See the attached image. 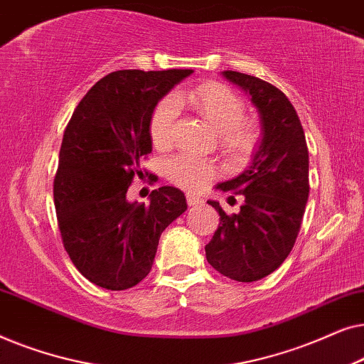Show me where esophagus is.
<instances>
[{
	"mask_svg": "<svg viewBox=\"0 0 364 364\" xmlns=\"http://www.w3.org/2000/svg\"><path fill=\"white\" fill-rule=\"evenodd\" d=\"M186 198H187V203H188V205H191V207L200 205V203L203 202L200 197H197V196H196V193H187V197H186Z\"/></svg>",
	"mask_w": 364,
	"mask_h": 364,
	"instance_id": "obj_1",
	"label": "esophagus"
}]
</instances>
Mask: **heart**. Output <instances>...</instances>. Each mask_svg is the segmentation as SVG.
Returning a JSON list of instances; mask_svg holds the SVG:
<instances>
[{
  "instance_id": "obj_1",
  "label": "heart",
  "mask_w": 364,
  "mask_h": 364,
  "mask_svg": "<svg viewBox=\"0 0 364 364\" xmlns=\"http://www.w3.org/2000/svg\"><path fill=\"white\" fill-rule=\"evenodd\" d=\"M186 101L220 134L222 146L237 154H250L260 139V129L252 119L243 117L245 106L232 89L218 82H207L193 87L178 97H166L154 109L149 134L156 147H167L173 141L178 102ZM217 168L210 161L192 154H178L167 162V173L178 187L200 188L215 176Z\"/></svg>"
}]
</instances>
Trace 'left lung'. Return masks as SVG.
Instances as JSON below:
<instances>
[{
	"instance_id": "left-lung-1",
	"label": "left lung",
	"mask_w": 364,
	"mask_h": 364,
	"mask_svg": "<svg viewBox=\"0 0 364 364\" xmlns=\"http://www.w3.org/2000/svg\"><path fill=\"white\" fill-rule=\"evenodd\" d=\"M222 74L250 96L263 137L245 171L217 186L243 196L240 212L227 215L208 200L220 223L205 255L222 275L250 283L275 272L295 245L310 193L308 147L295 107L280 89L243 73Z\"/></svg>"
}]
</instances>
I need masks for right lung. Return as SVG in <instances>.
Masks as SVG:
<instances>
[{"mask_svg": "<svg viewBox=\"0 0 364 364\" xmlns=\"http://www.w3.org/2000/svg\"><path fill=\"white\" fill-rule=\"evenodd\" d=\"M192 73H111L74 109L59 151L54 207L69 258L94 285L127 290L142 282L162 232L187 210L186 196L176 187L152 191L149 205L126 196L152 152L154 109Z\"/></svg>", "mask_w": 364, "mask_h": 364, "instance_id": "obj_1", "label": "right lung"}]
</instances>
